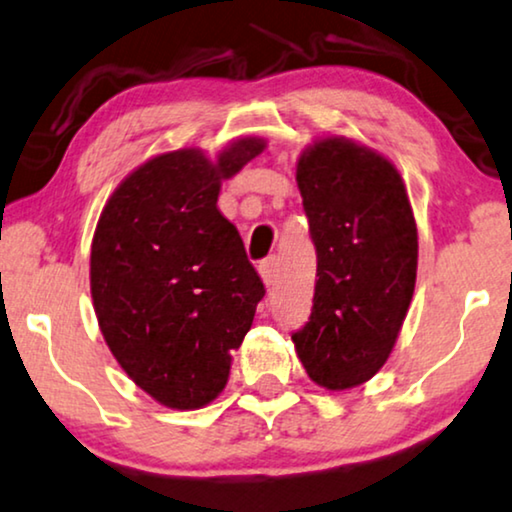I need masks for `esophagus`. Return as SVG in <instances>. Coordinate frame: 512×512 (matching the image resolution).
Masks as SVG:
<instances>
[{"label": "esophagus", "instance_id": "esophagus-1", "mask_svg": "<svg viewBox=\"0 0 512 512\" xmlns=\"http://www.w3.org/2000/svg\"><path fill=\"white\" fill-rule=\"evenodd\" d=\"M259 276H262V283L266 287L276 285V278H278V262H276V257L264 259V262L259 264Z\"/></svg>", "mask_w": 512, "mask_h": 512}]
</instances>
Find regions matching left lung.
Wrapping results in <instances>:
<instances>
[{
  "mask_svg": "<svg viewBox=\"0 0 512 512\" xmlns=\"http://www.w3.org/2000/svg\"><path fill=\"white\" fill-rule=\"evenodd\" d=\"M297 185L318 273L311 318L292 343L315 385L352 390L397 345L415 292V215L394 162L348 136L308 143Z\"/></svg>",
  "mask_w": 512,
  "mask_h": 512,
  "instance_id": "obj_1",
  "label": "left lung"
}]
</instances>
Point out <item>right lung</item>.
<instances>
[{
	"instance_id": "obj_1",
	"label": "right lung",
	"mask_w": 512,
	"mask_h": 512,
	"mask_svg": "<svg viewBox=\"0 0 512 512\" xmlns=\"http://www.w3.org/2000/svg\"><path fill=\"white\" fill-rule=\"evenodd\" d=\"M236 136L215 157L178 148L139 164L106 199L90 292L115 362L148 397L197 410L220 397L264 285L218 211L222 181L262 153Z\"/></svg>"
}]
</instances>
